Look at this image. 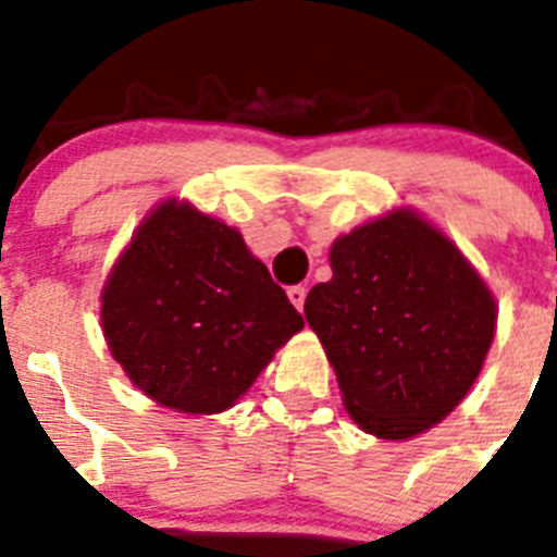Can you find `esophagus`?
<instances>
[{
	"mask_svg": "<svg viewBox=\"0 0 557 557\" xmlns=\"http://www.w3.org/2000/svg\"><path fill=\"white\" fill-rule=\"evenodd\" d=\"M305 297H308V288H305V285H294V288H288L290 305H294L299 313H302V308H305Z\"/></svg>",
	"mask_w": 557,
	"mask_h": 557,
	"instance_id": "esophagus-1",
	"label": "esophagus"
}]
</instances>
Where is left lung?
Returning a JSON list of instances; mask_svg holds the SVG:
<instances>
[{
    "label": "left lung",
    "mask_w": 557,
    "mask_h": 557,
    "mask_svg": "<svg viewBox=\"0 0 557 557\" xmlns=\"http://www.w3.org/2000/svg\"><path fill=\"white\" fill-rule=\"evenodd\" d=\"M333 277L310 288L319 335L349 419L383 441L444 422L480 377L497 299L438 224L399 205L330 247Z\"/></svg>",
    "instance_id": "left-lung-1"
}]
</instances>
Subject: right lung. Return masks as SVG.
<instances>
[{
    "instance_id": "obj_1",
    "label": "right lung",
    "mask_w": 557,
    "mask_h": 557,
    "mask_svg": "<svg viewBox=\"0 0 557 557\" xmlns=\"http://www.w3.org/2000/svg\"><path fill=\"white\" fill-rule=\"evenodd\" d=\"M99 324L129 383L185 416L233 408L305 327L244 235L177 197L149 210L110 267Z\"/></svg>"
}]
</instances>
